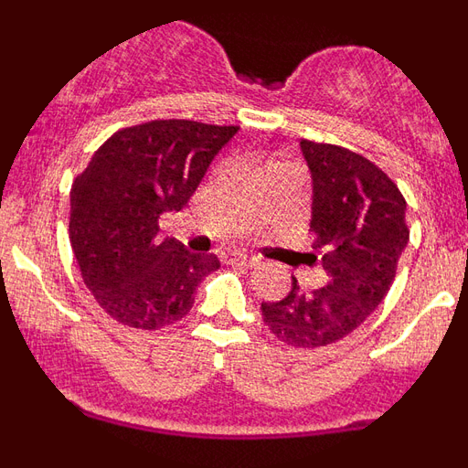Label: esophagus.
<instances>
[{
    "mask_svg": "<svg viewBox=\"0 0 468 468\" xmlns=\"http://www.w3.org/2000/svg\"><path fill=\"white\" fill-rule=\"evenodd\" d=\"M229 262H234V264H243V267H258L260 260L255 258V255L234 253V255H229Z\"/></svg>",
    "mask_w": 468,
    "mask_h": 468,
    "instance_id": "1",
    "label": "esophagus"
}]
</instances>
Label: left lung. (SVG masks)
Here are the masks:
<instances>
[{"label":"left lung","instance_id":"left-lung-1","mask_svg":"<svg viewBox=\"0 0 468 468\" xmlns=\"http://www.w3.org/2000/svg\"><path fill=\"white\" fill-rule=\"evenodd\" d=\"M312 171L309 231L328 283L262 302V318L281 342L302 349L333 345L358 328L388 292L408 246L405 198L373 161L340 144L302 140Z\"/></svg>","mask_w":468,"mask_h":468}]
</instances>
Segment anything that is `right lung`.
I'll use <instances>...</instances> for the list:
<instances>
[{"mask_svg":"<svg viewBox=\"0 0 468 468\" xmlns=\"http://www.w3.org/2000/svg\"><path fill=\"white\" fill-rule=\"evenodd\" d=\"M239 126L152 119L95 150L69 192V243L81 279L114 321L138 330L176 324L198 281L220 267L159 234V215L183 210Z\"/></svg>","mask_w":468,"mask_h":468,"instance_id":"obj_1","label":"right lung"}]
</instances>
